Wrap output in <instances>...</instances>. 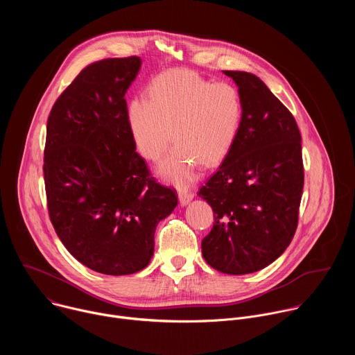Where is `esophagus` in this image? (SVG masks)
I'll return each mask as SVG.
<instances>
[{"mask_svg":"<svg viewBox=\"0 0 355 355\" xmlns=\"http://www.w3.org/2000/svg\"><path fill=\"white\" fill-rule=\"evenodd\" d=\"M178 198H180L181 205H187L188 202L193 198V192H192V191H188V189H180Z\"/></svg>","mask_w":355,"mask_h":355,"instance_id":"obj_1","label":"esophagus"}]
</instances>
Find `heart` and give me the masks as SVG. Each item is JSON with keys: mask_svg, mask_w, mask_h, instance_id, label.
<instances>
[{"mask_svg": "<svg viewBox=\"0 0 355 355\" xmlns=\"http://www.w3.org/2000/svg\"><path fill=\"white\" fill-rule=\"evenodd\" d=\"M243 115V95L236 84L212 83L189 70H168L151 80L147 99L129 101L125 122L136 150L150 162H159L174 137L177 144L160 173L188 185L200 162L214 166L229 155Z\"/></svg>", "mask_w": 355, "mask_h": 355, "instance_id": "b5f03b06", "label": "heart"}]
</instances>
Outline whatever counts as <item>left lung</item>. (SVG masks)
Segmentation results:
<instances>
[{
	"label": "left lung",
	"mask_w": 355,
	"mask_h": 355,
	"mask_svg": "<svg viewBox=\"0 0 355 355\" xmlns=\"http://www.w3.org/2000/svg\"><path fill=\"white\" fill-rule=\"evenodd\" d=\"M225 74L239 85L244 115L229 155L198 192L215 214L202 254L212 268L243 275L270 266L292 241L305 173L289 110L254 74Z\"/></svg>",
	"instance_id": "1"
}]
</instances>
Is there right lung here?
<instances>
[{"label":"right lung","mask_w":355,"mask_h":355,"mask_svg":"<svg viewBox=\"0 0 355 355\" xmlns=\"http://www.w3.org/2000/svg\"><path fill=\"white\" fill-rule=\"evenodd\" d=\"M140 63L129 56L84 67L46 126L50 222L76 260L107 275L133 274L150 263L156 226L178 200L174 188L151 177L125 122V94Z\"/></svg>","instance_id":"add662e5"}]
</instances>
